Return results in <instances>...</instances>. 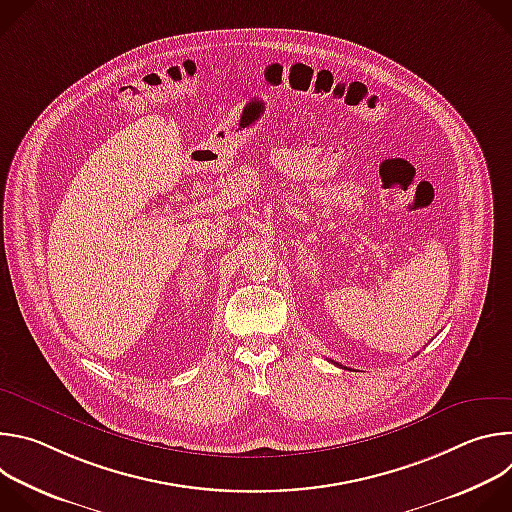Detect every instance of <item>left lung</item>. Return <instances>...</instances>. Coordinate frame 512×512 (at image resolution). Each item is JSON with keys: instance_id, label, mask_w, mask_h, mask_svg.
<instances>
[{"instance_id": "8db88e82", "label": "left lung", "mask_w": 512, "mask_h": 512, "mask_svg": "<svg viewBox=\"0 0 512 512\" xmlns=\"http://www.w3.org/2000/svg\"><path fill=\"white\" fill-rule=\"evenodd\" d=\"M336 364H338V362H336Z\"/></svg>"}]
</instances>
